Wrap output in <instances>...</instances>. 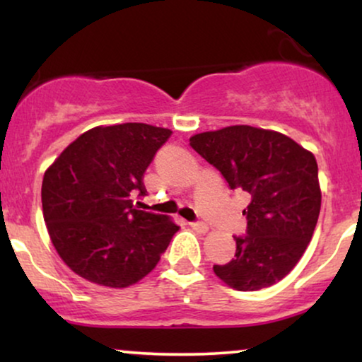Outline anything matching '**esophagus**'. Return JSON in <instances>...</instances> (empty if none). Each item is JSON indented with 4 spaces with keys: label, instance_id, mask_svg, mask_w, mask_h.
<instances>
[{
    "label": "esophagus",
    "instance_id": "obj_1",
    "mask_svg": "<svg viewBox=\"0 0 362 362\" xmlns=\"http://www.w3.org/2000/svg\"><path fill=\"white\" fill-rule=\"evenodd\" d=\"M191 227L196 232H199V234H206V232L209 230V226H207L206 222H191Z\"/></svg>",
    "mask_w": 362,
    "mask_h": 362
}]
</instances>
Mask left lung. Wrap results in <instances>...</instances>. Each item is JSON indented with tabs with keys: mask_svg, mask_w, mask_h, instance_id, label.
<instances>
[{
	"mask_svg": "<svg viewBox=\"0 0 362 362\" xmlns=\"http://www.w3.org/2000/svg\"><path fill=\"white\" fill-rule=\"evenodd\" d=\"M217 168L230 189L250 196L244 209L247 235L234 237L230 262L214 274L239 291H255L288 275L305 254L321 207L313 153L284 133L249 125L226 127L189 138Z\"/></svg>",
	"mask_w": 362,
	"mask_h": 362,
	"instance_id": "left-lung-1",
	"label": "left lung"
}]
</instances>
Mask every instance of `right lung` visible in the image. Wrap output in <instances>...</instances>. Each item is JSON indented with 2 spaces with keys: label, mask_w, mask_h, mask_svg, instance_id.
I'll list each match as a JSON object with an SVG mask.
<instances>
[{
  "label": "right lung",
  "mask_w": 362,
  "mask_h": 362,
  "mask_svg": "<svg viewBox=\"0 0 362 362\" xmlns=\"http://www.w3.org/2000/svg\"><path fill=\"white\" fill-rule=\"evenodd\" d=\"M171 130L146 123L95 127L47 168L42 214L66 265L92 284L125 288L155 269L177 227L140 211L143 175Z\"/></svg>",
  "instance_id": "add662e5"
}]
</instances>
